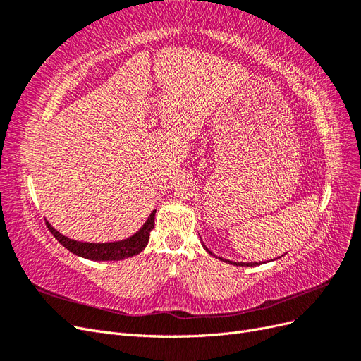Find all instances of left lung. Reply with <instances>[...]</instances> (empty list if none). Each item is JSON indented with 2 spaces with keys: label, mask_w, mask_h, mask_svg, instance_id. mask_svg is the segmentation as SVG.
Wrapping results in <instances>:
<instances>
[{
  "label": "left lung",
  "mask_w": 361,
  "mask_h": 361,
  "mask_svg": "<svg viewBox=\"0 0 361 361\" xmlns=\"http://www.w3.org/2000/svg\"><path fill=\"white\" fill-rule=\"evenodd\" d=\"M204 247V245H203ZM206 248V247H204ZM206 251H207V253H211V251L209 250H207L206 248ZM212 255V253H211ZM223 260V259H221ZM226 262H228V264H233V265H239V267H255V265H259V264H256V262H255V264H253V262H251V264H243V262H231V260H226Z\"/></svg>",
  "instance_id": "left-lung-1"
}]
</instances>
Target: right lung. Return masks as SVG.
Masks as SVG:
<instances>
[{"label": "right lung", "mask_w": 361, "mask_h": 361, "mask_svg": "<svg viewBox=\"0 0 361 361\" xmlns=\"http://www.w3.org/2000/svg\"><path fill=\"white\" fill-rule=\"evenodd\" d=\"M155 212L157 211L150 214L145 226L141 227L134 236H130L125 239V241H118V243H106V244L78 243V241H73V239L63 236L48 221H47V226L49 228V232L54 235V238H56L63 247H66L76 256H81L90 260H122L130 256H135L145 250V247L149 243L152 228L155 226Z\"/></svg>", "instance_id": "obj_1"}]
</instances>
